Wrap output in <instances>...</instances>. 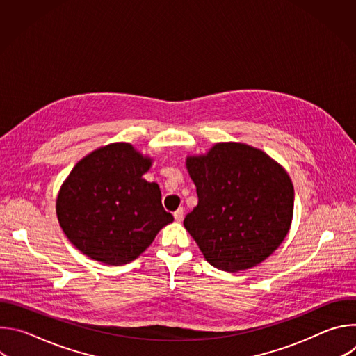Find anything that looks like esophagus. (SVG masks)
<instances>
[{
    "instance_id": "obj_1",
    "label": "esophagus",
    "mask_w": 356,
    "mask_h": 356,
    "mask_svg": "<svg viewBox=\"0 0 356 356\" xmlns=\"http://www.w3.org/2000/svg\"><path fill=\"white\" fill-rule=\"evenodd\" d=\"M173 217L177 222H181L183 218H184V210L183 209H177L175 213H173Z\"/></svg>"
}]
</instances>
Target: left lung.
Returning a JSON list of instances; mask_svg holds the SVG:
<instances>
[{"label": "left lung", "mask_w": 356, "mask_h": 356, "mask_svg": "<svg viewBox=\"0 0 356 356\" xmlns=\"http://www.w3.org/2000/svg\"><path fill=\"white\" fill-rule=\"evenodd\" d=\"M198 204L183 221L206 261L225 272L253 268L284 241L294 188L286 169L264 150L218 142L186 158Z\"/></svg>", "instance_id": "obj_1"}]
</instances>
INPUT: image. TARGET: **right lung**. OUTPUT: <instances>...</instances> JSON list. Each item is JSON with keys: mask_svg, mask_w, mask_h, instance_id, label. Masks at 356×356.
Returning a JSON list of instances; mask_svg holds the SVG:
<instances>
[{"mask_svg": "<svg viewBox=\"0 0 356 356\" xmlns=\"http://www.w3.org/2000/svg\"><path fill=\"white\" fill-rule=\"evenodd\" d=\"M154 158L134 145L101 146L76 163L56 197V216L67 239L104 265L135 261L173 221L156 183L142 176Z\"/></svg>", "mask_w": 356, "mask_h": 356, "instance_id": "obj_1", "label": "right lung"}]
</instances>
